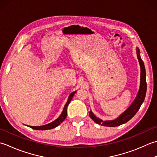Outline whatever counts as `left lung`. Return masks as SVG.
I'll return each mask as SVG.
<instances>
[{"label":"left lung","mask_w":157,"mask_h":157,"mask_svg":"<svg viewBox=\"0 0 157 157\" xmlns=\"http://www.w3.org/2000/svg\"><path fill=\"white\" fill-rule=\"evenodd\" d=\"M137 57L139 60V63L140 65V69H141V74H140V89L137 96L133 101L132 104L127 108V109L121 114L120 116L117 118L116 119L113 121H104L101 119H99L90 110L89 111V117L91 119L97 124H101L103 126L106 127H117L119 126L121 124H124L129 121L135 115L137 112L139 110L140 106L144 101L146 97V93L147 89V84L146 81V70L145 66L144 64V62L140 57V49L137 48Z\"/></svg>","instance_id":"1"}]
</instances>
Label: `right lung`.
<instances>
[{
	"instance_id": "1",
	"label": "right lung",
	"mask_w": 157,
	"mask_h": 157,
	"mask_svg": "<svg viewBox=\"0 0 157 157\" xmlns=\"http://www.w3.org/2000/svg\"><path fill=\"white\" fill-rule=\"evenodd\" d=\"M75 93H76V91L72 92V94L69 95L68 101H67L66 104H65V106H64V108H63V110L62 111V114H60V116L57 118L56 120H55L54 121H53V122L50 123L49 124H44V125H43V126H37V127L36 126H28V127H30V128H32V129H36V130H47V129H53V128H55L57 126H58L59 124H60L61 123H62L66 118V117H67V107H68V105L70 104V101L72 100V99L73 96H74Z\"/></svg>"
}]
</instances>
